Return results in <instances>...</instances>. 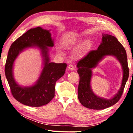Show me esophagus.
<instances>
[{"label": "esophagus", "instance_id": "obj_1", "mask_svg": "<svg viewBox=\"0 0 133 133\" xmlns=\"http://www.w3.org/2000/svg\"><path fill=\"white\" fill-rule=\"evenodd\" d=\"M68 69L70 70H73L74 69H75V67H74V66L72 64H69L68 66Z\"/></svg>", "mask_w": 133, "mask_h": 133}]
</instances>
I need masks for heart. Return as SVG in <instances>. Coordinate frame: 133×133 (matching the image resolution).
I'll use <instances>...</instances> for the list:
<instances>
[{
    "instance_id": "1",
    "label": "heart",
    "mask_w": 133,
    "mask_h": 133,
    "mask_svg": "<svg viewBox=\"0 0 133 133\" xmlns=\"http://www.w3.org/2000/svg\"><path fill=\"white\" fill-rule=\"evenodd\" d=\"M77 42L76 38H66L64 41V46L67 48H71L74 45L76 44ZM85 44H84L79 48L76 49L75 52H74V56L76 58L83 57L85 54Z\"/></svg>"
}]
</instances>
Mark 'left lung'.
<instances>
[{
    "instance_id": "8db88e82",
    "label": "left lung",
    "mask_w": 133,
    "mask_h": 133,
    "mask_svg": "<svg viewBox=\"0 0 133 133\" xmlns=\"http://www.w3.org/2000/svg\"><path fill=\"white\" fill-rule=\"evenodd\" d=\"M102 42L98 49L91 50L78 62L77 73L80 76L78 87V98L83 106L94 110H102L115 104L118 102L129 76L127 54L125 49L116 37L113 36L102 35ZM105 55H113L121 63L123 76L121 87L118 93L111 99L99 98L94 94L91 89L90 81L92 68L96 66L98 63Z\"/></svg>"
}]
</instances>
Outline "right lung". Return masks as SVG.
<instances>
[{
  "instance_id": "obj_1",
  "label": "right lung",
  "mask_w": 133,
  "mask_h": 133,
  "mask_svg": "<svg viewBox=\"0 0 133 133\" xmlns=\"http://www.w3.org/2000/svg\"><path fill=\"white\" fill-rule=\"evenodd\" d=\"M53 46L54 40L50 31L40 27L30 29L11 45L4 71L13 97L22 104L31 107H40L48 104L55 97L56 83L64 75L67 64L50 62L49 47ZM35 46L41 50L44 60V69L36 84L31 87H22L14 79L13 63L18 54L24 49Z\"/></svg>"
}]
</instances>
